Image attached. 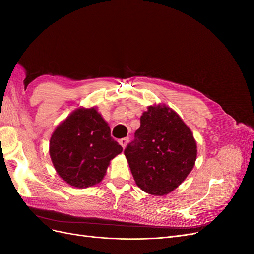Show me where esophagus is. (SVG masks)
<instances>
[{"label":"esophagus","instance_id":"1","mask_svg":"<svg viewBox=\"0 0 254 254\" xmlns=\"http://www.w3.org/2000/svg\"><path fill=\"white\" fill-rule=\"evenodd\" d=\"M128 141H129L128 137H123V139H121V140L119 141V143L121 144V146H122L123 148H125V147H126V145H127V143H128Z\"/></svg>","mask_w":254,"mask_h":254}]
</instances>
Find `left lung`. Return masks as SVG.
I'll use <instances>...</instances> for the list:
<instances>
[{
	"mask_svg": "<svg viewBox=\"0 0 254 254\" xmlns=\"http://www.w3.org/2000/svg\"><path fill=\"white\" fill-rule=\"evenodd\" d=\"M125 156L133 179L145 193L164 196L193 170L197 145L190 129L172 108L148 106Z\"/></svg>",
	"mask_w": 254,
	"mask_h": 254,
	"instance_id": "8db88e82",
	"label": "left lung"
}]
</instances>
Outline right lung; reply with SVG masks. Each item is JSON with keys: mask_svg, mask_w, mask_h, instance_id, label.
I'll return each mask as SVG.
<instances>
[{"mask_svg": "<svg viewBox=\"0 0 254 254\" xmlns=\"http://www.w3.org/2000/svg\"><path fill=\"white\" fill-rule=\"evenodd\" d=\"M122 150L94 107L74 110L57 126L50 140V156L57 174L78 189L101 182L110 161Z\"/></svg>", "mask_w": 254, "mask_h": 254, "instance_id": "1", "label": "right lung"}]
</instances>
